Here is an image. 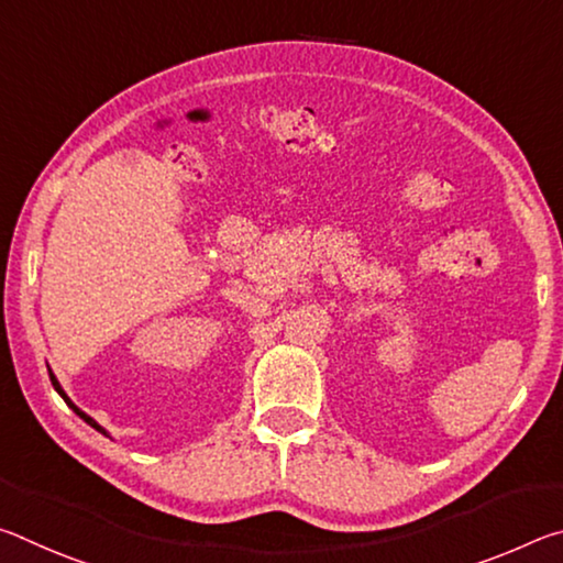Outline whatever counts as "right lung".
Masks as SVG:
<instances>
[{
  "instance_id": "obj_1",
  "label": "right lung",
  "mask_w": 563,
  "mask_h": 563,
  "mask_svg": "<svg viewBox=\"0 0 563 563\" xmlns=\"http://www.w3.org/2000/svg\"><path fill=\"white\" fill-rule=\"evenodd\" d=\"M49 377H52V385H54V389H56V393H59V395L64 397V402H66V405H69V407L74 409V412H76V415H79V417L84 419V422H89V424L93 427V430H99V432H103V430H101V427H99L97 422H93V419H91V417H89L87 412H81V409H79V407H74V402H71V399H69V397H66V395H64V389H62V385H59V383H56V377H54L52 373H49ZM103 434H107V432H103Z\"/></svg>"
}]
</instances>
